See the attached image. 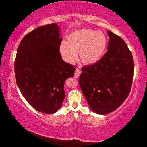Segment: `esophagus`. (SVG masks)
<instances>
[{
  "instance_id": "34e87169",
  "label": "esophagus",
  "mask_w": 147,
  "mask_h": 147,
  "mask_svg": "<svg viewBox=\"0 0 147 147\" xmlns=\"http://www.w3.org/2000/svg\"><path fill=\"white\" fill-rule=\"evenodd\" d=\"M81 75V71L79 69H76L75 71V74H74V77L76 78H79V76Z\"/></svg>"
}]
</instances>
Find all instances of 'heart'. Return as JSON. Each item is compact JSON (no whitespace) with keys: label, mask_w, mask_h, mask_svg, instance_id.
<instances>
[{"label":"heart","mask_w":147,"mask_h":147,"mask_svg":"<svg viewBox=\"0 0 147 147\" xmlns=\"http://www.w3.org/2000/svg\"><path fill=\"white\" fill-rule=\"evenodd\" d=\"M68 41H62L59 45V53L67 63H74L79 58L86 66H91L102 57L107 46V38L104 33L90 29L74 31L68 35Z\"/></svg>","instance_id":"heart-1"}]
</instances>
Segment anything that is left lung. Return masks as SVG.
I'll return each mask as SVG.
<instances>
[{
	"label": "left lung",
	"instance_id": "8db88e82",
	"mask_svg": "<svg viewBox=\"0 0 147 147\" xmlns=\"http://www.w3.org/2000/svg\"><path fill=\"white\" fill-rule=\"evenodd\" d=\"M107 53L99 62L82 69L79 84L88 105L98 114L116 110L129 95L134 74L132 55L121 38L107 31Z\"/></svg>",
	"mask_w": 147,
	"mask_h": 147
}]
</instances>
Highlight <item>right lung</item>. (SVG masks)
<instances>
[{"mask_svg":"<svg viewBox=\"0 0 147 147\" xmlns=\"http://www.w3.org/2000/svg\"><path fill=\"white\" fill-rule=\"evenodd\" d=\"M62 40L57 23L38 27L22 38L15 57V78L20 92L33 108L47 114L61 109L64 82L76 70L62 59Z\"/></svg>","mask_w":147,"mask_h":147,"instance_id":"add662e5","label":"right lung"}]
</instances>
